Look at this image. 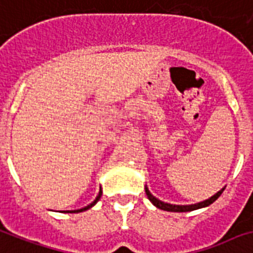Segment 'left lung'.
<instances>
[{
	"label": "left lung",
	"instance_id": "8db88e82",
	"mask_svg": "<svg viewBox=\"0 0 253 253\" xmlns=\"http://www.w3.org/2000/svg\"><path fill=\"white\" fill-rule=\"evenodd\" d=\"M225 191V188H222L221 191L215 193L214 196H211L210 199L205 200L203 203H199V204H195V205H171V204H167V203H163L161 200L155 199L154 196L151 195L147 187H145V192H146L147 195V199L150 200L151 203L154 204V207H157L158 209L162 210H166V211H176V213H181V211H191V210H196V209H200V208H205V207H209L210 204H213L215 200L222 195V192Z\"/></svg>",
	"mask_w": 253,
	"mask_h": 253
}]
</instances>
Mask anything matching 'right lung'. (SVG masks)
<instances>
[{
	"mask_svg": "<svg viewBox=\"0 0 253 253\" xmlns=\"http://www.w3.org/2000/svg\"><path fill=\"white\" fill-rule=\"evenodd\" d=\"M100 196H102V191L99 192L98 197H96V199L94 200V203H91V204H90V205H87V207H86V208H84V209H80V210H73L72 213H81V211H84V210H87V209H90V208H92V207H94V205H95V204L98 203L99 199H100Z\"/></svg>",
	"mask_w": 253,
	"mask_h": 253,
	"instance_id": "add662e5",
	"label": "right lung"
}]
</instances>
